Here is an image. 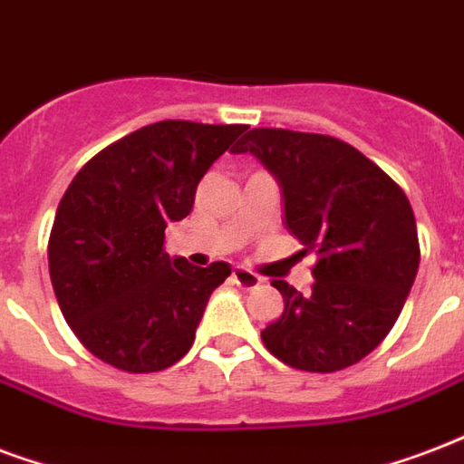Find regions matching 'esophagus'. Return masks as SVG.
I'll use <instances>...</instances> for the list:
<instances>
[{
  "instance_id": "1",
  "label": "esophagus",
  "mask_w": 464,
  "mask_h": 464,
  "mask_svg": "<svg viewBox=\"0 0 464 464\" xmlns=\"http://www.w3.org/2000/svg\"><path fill=\"white\" fill-rule=\"evenodd\" d=\"M233 279H236V285L243 289H256L263 279L257 277L256 272L250 270H243V267H238V270H233Z\"/></svg>"
}]
</instances>
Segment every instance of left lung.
Here are the masks:
<instances>
[{
	"mask_svg": "<svg viewBox=\"0 0 464 464\" xmlns=\"http://www.w3.org/2000/svg\"><path fill=\"white\" fill-rule=\"evenodd\" d=\"M233 153H250L277 177L287 228L316 250L309 295L272 279L282 316L263 331L285 365L335 372L380 345L419 272V233L404 189L358 148L321 133L253 129Z\"/></svg>",
	"mask_w": 464,
	"mask_h": 464,
	"instance_id": "left-lung-1",
	"label": "left lung"
}]
</instances>
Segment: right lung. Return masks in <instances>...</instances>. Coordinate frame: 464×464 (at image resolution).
<instances>
[{"label": "right lung", "instance_id": "add662e5", "mask_svg": "<svg viewBox=\"0 0 464 464\" xmlns=\"http://www.w3.org/2000/svg\"><path fill=\"white\" fill-rule=\"evenodd\" d=\"M243 123L158 121L99 150L55 211L48 267L60 311L92 355L158 372L192 348L228 263L194 267L165 253V228L192 211L207 169Z\"/></svg>", "mask_w": 464, "mask_h": 464}]
</instances>
